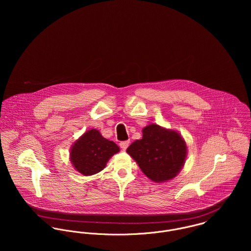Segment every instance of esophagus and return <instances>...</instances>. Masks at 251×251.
I'll return each mask as SVG.
<instances>
[{
  "label": "esophagus",
  "mask_w": 251,
  "mask_h": 251,
  "mask_svg": "<svg viewBox=\"0 0 251 251\" xmlns=\"http://www.w3.org/2000/svg\"><path fill=\"white\" fill-rule=\"evenodd\" d=\"M128 145H129V140H126V141H122V142H120V147H121V149L122 150H126V148L128 147Z\"/></svg>",
  "instance_id": "34e87169"
}]
</instances>
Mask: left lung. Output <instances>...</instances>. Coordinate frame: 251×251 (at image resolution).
<instances>
[{
	"mask_svg": "<svg viewBox=\"0 0 251 251\" xmlns=\"http://www.w3.org/2000/svg\"><path fill=\"white\" fill-rule=\"evenodd\" d=\"M144 174L155 182L173 179L181 169L186 146L176 131L150 125L143 129L142 139L135 140L126 150Z\"/></svg>",
	"mask_w": 251,
	"mask_h": 251,
	"instance_id": "left-lung-1",
	"label": "left lung"
}]
</instances>
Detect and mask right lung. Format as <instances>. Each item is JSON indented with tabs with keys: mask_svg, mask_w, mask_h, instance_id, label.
I'll return each mask as SVG.
<instances>
[{
	"mask_svg": "<svg viewBox=\"0 0 251 251\" xmlns=\"http://www.w3.org/2000/svg\"><path fill=\"white\" fill-rule=\"evenodd\" d=\"M119 151L117 144L103 138L97 129H91L73 145L71 159L78 172L91 176L101 171L108 159Z\"/></svg>",
	"mask_w": 251,
	"mask_h": 251,
	"instance_id": "right-lung-1",
	"label": "right lung"
}]
</instances>
